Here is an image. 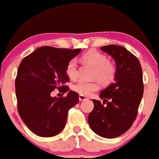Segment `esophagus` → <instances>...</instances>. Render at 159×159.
<instances>
[{
  "instance_id": "obj_1",
  "label": "esophagus",
  "mask_w": 159,
  "mask_h": 159,
  "mask_svg": "<svg viewBox=\"0 0 159 159\" xmlns=\"http://www.w3.org/2000/svg\"><path fill=\"white\" fill-rule=\"evenodd\" d=\"M79 100L80 101H83V100H88L87 98H85V96H83V95H79Z\"/></svg>"
}]
</instances>
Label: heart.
Instances as JSON below:
<instances>
[{
	"label": "heart",
	"instance_id": "1",
	"mask_svg": "<svg viewBox=\"0 0 159 159\" xmlns=\"http://www.w3.org/2000/svg\"><path fill=\"white\" fill-rule=\"evenodd\" d=\"M84 61L92 65L94 68L93 77L98 79L103 84H109L113 81L116 75V67L105 54L100 52H88L82 57ZM78 65L75 59H70L67 64L65 72L70 79H75L78 74ZM72 89L83 96H90L95 91L100 89L98 81L87 82L79 80L72 85Z\"/></svg>",
	"mask_w": 159,
	"mask_h": 159
}]
</instances>
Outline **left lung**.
<instances>
[{
  "mask_svg": "<svg viewBox=\"0 0 159 159\" xmlns=\"http://www.w3.org/2000/svg\"><path fill=\"white\" fill-rule=\"evenodd\" d=\"M100 50L116 62L115 81L100 93L103 102L92 100L94 109L88 120L97 135L113 139L129 129L137 117L143 94L142 68L138 58L124 47L110 44Z\"/></svg>",
  "mask_w": 159,
  "mask_h": 159,
  "instance_id": "1",
  "label": "left lung"
}]
</instances>
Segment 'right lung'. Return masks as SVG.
Segmentation results:
<instances>
[{"instance_id":"right-lung-1","label":"right lung","mask_w":159,"mask_h":159,"mask_svg":"<svg viewBox=\"0 0 159 159\" xmlns=\"http://www.w3.org/2000/svg\"><path fill=\"white\" fill-rule=\"evenodd\" d=\"M81 49L41 47L20 61L16 78L18 111L33 133L42 137L57 135L64 129L69 109L79 102V94L69 91L66 97H51L57 89L63 94L70 78L65 69Z\"/></svg>"}]
</instances>
